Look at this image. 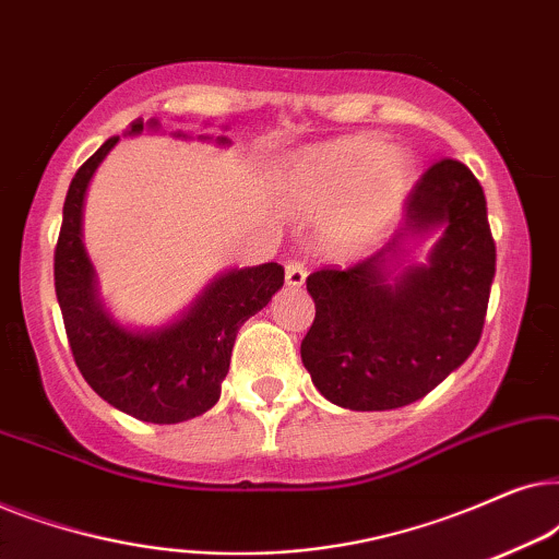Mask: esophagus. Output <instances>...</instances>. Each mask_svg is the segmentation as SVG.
Listing matches in <instances>:
<instances>
[{
  "mask_svg": "<svg viewBox=\"0 0 559 559\" xmlns=\"http://www.w3.org/2000/svg\"><path fill=\"white\" fill-rule=\"evenodd\" d=\"M305 277H308V270L300 262H289L287 270H285V280H287V287H302L305 285Z\"/></svg>",
  "mask_w": 559,
  "mask_h": 559,
  "instance_id": "obj_1",
  "label": "esophagus"
}]
</instances>
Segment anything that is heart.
<instances>
[{"label": "heart", "mask_w": 559, "mask_h": 559, "mask_svg": "<svg viewBox=\"0 0 559 559\" xmlns=\"http://www.w3.org/2000/svg\"><path fill=\"white\" fill-rule=\"evenodd\" d=\"M415 186V163L369 134L341 136L305 150L289 165L287 198L318 221V239L333 257L377 247Z\"/></svg>", "instance_id": "1"}]
</instances>
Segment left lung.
I'll return each instance as SVG.
<instances>
[{
    "label": "left lung",
    "mask_w": 559,
    "mask_h": 559,
    "mask_svg": "<svg viewBox=\"0 0 559 559\" xmlns=\"http://www.w3.org/2000/svg\"><path fill=\"white\" fill-rule=\"evenodd\" d=\"M439 234L425 263L414 249ZM496 274L486 195L468 167L440 159L404 203V224L350 270L308 277L316 320L300 356L343 409L384 412L430 394L478 346Z\"/></svg>",
    "instance_id": "8db88e82"
}]
</instances>
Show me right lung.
<instances>
[{
    "instance_id": "1",
    "label": "right lung",
    "mask_w": 559,
    "mask_h": 559,
    "mask_svg": "<svg viewBox=\"0 0 559 559\" xmlns=\"http://www.w3.org/2000/svg\"><path fill=\"white\" fill-rule=\"evenodd\" d=\"M159 132V121L136 119L124 136ZM175 140H193L173 132ZM198 142L228 147V136L198 134ZM106 140L75 173L63 203V226L56 247V295L75 366L94 392L142 423L175 425L209 412L221 396L239 328L266 308L285 285L277 262L231 266L216 274L178 318L136 328L114 316L98 293V274L83 247V203L88 182L117 147Z\"/></svg>"
}]
</instances>
